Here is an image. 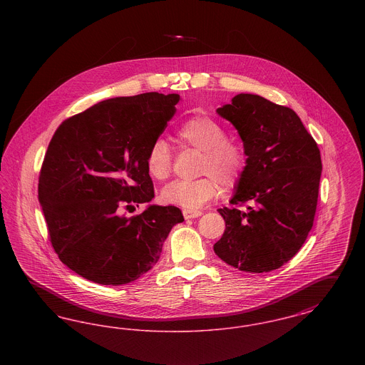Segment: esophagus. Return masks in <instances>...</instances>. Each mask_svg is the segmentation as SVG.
Listing matches in <instances>:
<instances>
[{
	"instance_id": "esophagus-1",
	"label": "esophagus",
	"mask_w": 365,
	"mask_h": 365,
	"mask_svg": "<svg viewBox=\"0 0 365 365\" xmlns=\"http://www.w3.org/2000/svg\"><path fill=\"white\" fill-rule=\"evenodd\" d=\"M202 215V210H195V209H185L183 210V216L185 219H194Z\"/></svg>"
}]
</instances>
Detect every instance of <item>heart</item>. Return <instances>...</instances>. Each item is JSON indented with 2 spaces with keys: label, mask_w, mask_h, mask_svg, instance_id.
I'll list each match as a JSON object with an SVG mask.
<instances>
[{
  "label": "heart",
  "mask_w": 365,
  "mask_h": 365,
  "mask_svg": "<svg viewBox=\"0 0 365 365\" xmlns=\"http://www.w3.org/2000/svg\"><path fill=\"white\" fill-rule=\"evenodd\" d=\"M176 138L186 146L202 152L200 174L205 175L195 180H174L161 190V200L165 204L186 209L205 205L222 192L225 187H232L242 176L246 155L242 146L227 139L226 130L207 116H194L183 123ZM146 170L155 179L163 180L171 175V152L165 140L155 139L145 155Z\"/></svg>",
  "instance_id": "obj_1"
}]
</instances>
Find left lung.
Segmentation results:
<instances>
[{"mask_svg":"<svg viewBox=\"0 0 365 365\" xmlns=\"http://www.w3.org/2000/svg\"><path fill=\"white\" fill-rule=\"evenodd\" d=\"M242 139L246 165L215 253L245 272H269L292 260L313 226L322 158L293 109L256 94H238L217 108ZM250 205L243 211L238 205Z\"/></svg>","mask_w":365,"mask_h":365,"instance_id":"obj_1","label":"left lung"}]
</instances>
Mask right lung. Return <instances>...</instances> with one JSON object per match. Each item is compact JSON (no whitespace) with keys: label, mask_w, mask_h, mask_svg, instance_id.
Masks as SVG:
<instances>
[{"label":"right lung","mask_w":365,"mask_h":365,"mask_svg":"<svg viewBox=\"0 0 365 365\" xmlns=\"http://www.w3.org/2000/svg\"><path fill=\"white\" fill-rule=\"evenodd\" d=\"M179 94L143 93L93 105L56 130L39 174L38 200L58 259L100 284H125L148 272L180 209L148 205L153 182L145 164L150 143L176 112Z\"/></svg>","instance_id":"obj_1"}]
</instances>
